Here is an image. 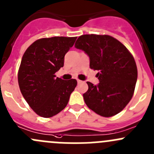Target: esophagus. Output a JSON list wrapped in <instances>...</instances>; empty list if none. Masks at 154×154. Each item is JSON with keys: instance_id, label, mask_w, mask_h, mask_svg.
Returning a JSON list of instances; mask_svg holds the SVG:
<instances>
[{"instance_id": "1", "label": "esophagus", "mask_w": 154, "mask_h": 154, "mask_svg": "<svg viewBox=\"0 0 154 154\" xmlns=\"http://www.w3.org/2000/svg\"><path fill=\"white\" fill-rule=\"evenodd\" d=\"M77 83H82L81 80H77Z\"/></svg>"}]
</instances>
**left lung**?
Here are the masks:
<instances>
[{"instance_id": "8db88e82", "label": "left lung", "mask_w": 154, "mask_h": 154, "mask_svg": "<svg viewBox=\"0 0 154 154\" xmlns=\"http://www.w3.org/2000/svg\"><path fill=\"white\" fill-rule=\"evenodd\" d=\"M74 47L85 51L89 57L90 68L98 71V85L87 82L88 89L83 94L87 106L103 117L122 111L133 97L137 80L133 55L122 42L108 35H80Z\"/></svg>"}]
</instances>
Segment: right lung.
Returning a JSON list of instances; mask_svg holds the SVG:
<instances>
[{"mask_svg":"<svg viewBox=\"0 0 154 154\" xmlns=\"http://www.w3.org/2000/svg\"><path fill=\"white\" fill-rule=\"evenodd\" d=\"M77 37L54 36L36 40L21 59L18 81L23 97L43 118L58 114L67 106L77 82L64 80L55 73L64 66V57Z\"/></svg>","mask_w":154,"mask_h":154,"instance_id":"1","label":"right lung"}]
</instances>
